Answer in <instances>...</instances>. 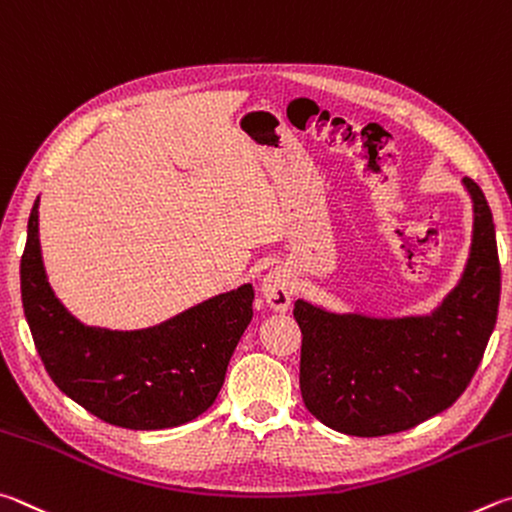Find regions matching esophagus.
<instances>
[{
	"mask_svg": "<svg viewBox=\"0 0 512 512\" xmlns=\"http://www.w3.org/2000/svg\"><path fill=\"white\" fill-rule=\"evenodd\" d=\"M292 276L285 267H274V270L263 276L261 292L267 306L276 312H288L292 306Z\"/></svg>",
	"mask_w": 512,
	"mask_h": 512,
	"instance_id": "esophagus-1",
	"label": "esophagus"
}]
</instances>
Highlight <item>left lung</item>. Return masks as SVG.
Masks as SVG:
<instances>
[{
	"label": "left lung",
	"instance_id": "1",
	"mask_svg": "<svg viewBox=\"0 0 512 512\" xmlns=\"http://www.w3.org/2000/svg\"><path fill=\"white\" fill-rule=\"evenodd\" d=\"M463 188L472 200L468 261L436 308L369 315L294 303L303 333L301 396L335 432H405L450 407L477 371L497 321L501 272L486 195L470 177Z\"/></svg>",
	"mask_w": 512,
	"mask_h": 512
}]
</instances>
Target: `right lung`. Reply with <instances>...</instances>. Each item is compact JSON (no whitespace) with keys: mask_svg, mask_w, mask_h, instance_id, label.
Returning a JSON list of instances; mask_svg holds the SVG:
<instances>
[{"mask_svg":"<svg viewBox=\"0 0 512 512\" xmlns=\"http://www.w3.org/2000/svg\"><path fill=\"white\" fill-rule=\"evenodd\" d=\"M35 200L20 265L22 303L35 348L56 387L89 414L125 429H168L209 409L254 317V285L215 294L161 324L89 326L53 292Z\"/></svg>","mask_w":512,"mask_h":512,"instance_id":"obj_1","label":"right lung"}]
</instances>
